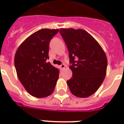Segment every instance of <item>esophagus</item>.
Returning a JSON list of instances; mask_svg holds the SVG:
<instances>
[{
  "mask_svg": "<svg viewBox=\"0 0 124 124\" xmlns=\"http://www.w3.org/2000/svg\"><path fill=\"white\" fill-rule=\"evenodd\" d=\"M60 67L61 69H64L65 68H66V65L64 64H62L60 66Z\"/></svg>",
  "mask_w": 124,
  "mask_h": 124,
  "instance_id": "34e87169",
  "label": "esophagus"
}]
</instances>
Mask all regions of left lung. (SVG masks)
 I'll return each mask as SVG.
<instances>
[{"instance_id": "obj_1", "label": "left lung", "mask_w": 124, "mask_h": 124, "mask_svg": "<svg viewBox=\"0 0 124 124\" xmlns=\"http://www.w3.org/2000/svg\"><path fill=\"white\" fill-rule=\"evenodd\" d=\"M60 33L66 44L72 72L67 81L70 92L79 98L96 92L106 74L108 61L98 42L82 29L61 28Z\"/></svg>"}]
</instances>
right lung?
<instances>
[{"mask_svg": "<svg viewBox=\"0 0 124 124\" xmlns=\"http://www.w3.org/2000/svg\"><path fill=\"white\" fill-rule=\"evenodd\" d=\"M58 29H42L20 44L15 56L18 78L26 91L36 98L50 96L55 88L59 70L49 59V43Z\"/></svg>", "mask_w": 124, "mask_h": 124, "instance_id": "add662e5", "label": "right lung"}]
</instances>
